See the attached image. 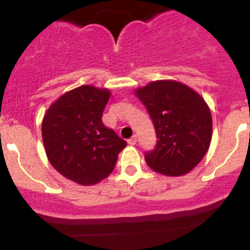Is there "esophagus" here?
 Returning <instances> with one entry per match:
<instances>
[{"label": "esophagus", "mask_w": 250, "mask_h": 250, "mask_svg": "<svg viewBox=\"0 0 250 250\" xmlns=\"http://www.w3.org/2000/svg\"><path fill=\"white\" fill-rule=\"evenodd\" d=\"M128 144H129V145H135V144H137V137H132L130 138V139H128Z\"/></svg>", "instance_id": "34e87169"}]
</instances>
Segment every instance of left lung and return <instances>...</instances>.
<instances>
[{
  "mask_svg": "<svg viewBox=\"0 0 250 250\" xmlns=\"http://www.w3.org/2000/svg\"><path fill=\"white\" fill-rule=\"evenodd\" d=\"M152 118L157 144L145 152L155 172L179 176L202 161L211 140V115L204 99L188 85L155 81L135 92Z\"/></svg>",
  "mask_w": 250,
  "mask_h": 250,
  "instance_id": "1",
  "label": "left lung"
}]
</instances>
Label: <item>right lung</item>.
Masks as SVG:
<instances>
[{
	"instance_id": "add662e5",
	"label": "right lung",
	"mask_w": 250,
	"mask_h": 250,
	"mask_svg": "<svg viewBox=\"0 0 250 250\" xmlns=\"http://www.w3.org/2000/svg\"><path fill=\"white\" fill-rule=\"evenodd\" d=\"M110 94L81 85L53 103L43 117L42 138L50 165L80 185H94L109 176L127 146L102 121Z\"/></svg>"
}]
</instances>
